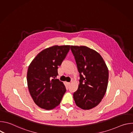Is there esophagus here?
<instances>
[{"mask_svg": "<svg viewBox=\"0 0 133 133\" xmlns=\"http://www.w3.org/2000/svg\"><path fill=\"white\" fill-rule=\"evenodd\" d=\"M70 84H71L70 83H67V84L68 86H69V85H70Z\"/></svg>", "mask_w": 133, "mask_h": 133, "instance_id": "34e87169", "label": "esophagus"}]
</instances>
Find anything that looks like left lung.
Listing matches in <instances>:
<instances>
[{
	"label": "left lung",
	"instance_id": "left-lung-1",
	"mask_svg": "<svg viewBox=\"0 0 133 133\" xmlns=\"http://www.w3.org/2000/svg\"><path fill=\"white\" fill-rule=\"evenodd\" d=\"M80 80L78 89L73 94L76 105L88 110L97 106L106 93L108 69L101 55L85 46H71Z\"/></svg>",
	"mask_w": 133,
	"mask_h": 133
}]
</instances>
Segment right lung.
<instances>
[{
  "instance_id": "1",
  "label": "right lung",
  "mask_w": 133,
  "mask_h": 133,
  "mask_svg": "<svg viewBox=\"0 0 133 133\" xmlns=\"http://www.w3.org/2000/svg\"><path fill=\"white\" fill-rule=\"evenodd\" d=\"M70 46L55 45L46 48L35 57L28 67L29 91L35 103L42 108L50 110L58 106L66 91L64 83L55 78Z\"/></svg>"
}]
</instances>
